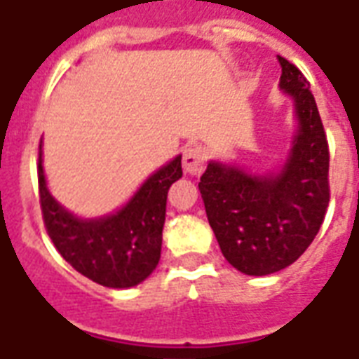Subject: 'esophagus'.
Returning a JSON list of instances; mask_svg holds the SVG:
<instances>
[{"label": "esophagus", "instance_id": "1", "mask_svg": "<svg viewBox=\"0 0 359 359\" xmlns=\"http://www.w3.org/2000/svg\"><path fill=\"white\" fill-rule=\"evenodd\" d=\"M207 154L200 144H190L182 154V167L188 175H200L205 169Z\"/></svg>", "mask_w": 359, "mask_h": 359}]
</instances>
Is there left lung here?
Segmentation results:
<instances>
[{
    "instance_id": "8db88e82",
    "label": "left lung",
    "mask_w": 359,
    "mask_h": 359,
    "mask_svg": "<svg viewBox=\"0 0 359 359\" xmlns=\"http://www.w3.org/2000/svg\"><path fill=\"white\" fill-rule=\"evenodd\" d=\"M280 89L294 102L299 129L280 172L251 175L209 161L200 179L209 224L224 259L247 276L293 264L314 241L329 205V148L310 83L283 57Z\"/></svg>"
}]
</instances>
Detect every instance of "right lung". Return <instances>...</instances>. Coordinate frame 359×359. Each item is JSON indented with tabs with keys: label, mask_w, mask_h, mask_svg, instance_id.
<instances>
[{
	"label": "right lung",
	"mask_w": 359,
	"mask_h": 359,
	"mask_svg": "<svg viewBox=\"0 0 359 359\" xmlns=\"http://www.w3.org/2000/svg\"><path fill=\"white\" fill-rule=\"evenodd\" d=\"M182 177L180 156L150 175L127 205L102 219H78L45 184L39 144V203L49 238L66 262L104 287L139 285L158 266L165 224L167 190Z\"/></svg>",
	"instance_id": "obj_1"
}]
</instances>
